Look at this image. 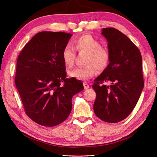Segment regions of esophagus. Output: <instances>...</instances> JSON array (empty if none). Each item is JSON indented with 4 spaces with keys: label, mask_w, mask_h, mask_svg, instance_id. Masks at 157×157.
I'll return each instance as SVG.
<instances>
[{
    "label": "esophagus",
    "mask_w": 157,
    "mask_h": 157,
    "mask_svg": "<svg viewBox=\"0 0 157 157\" xmlns=\"http://www.w3.org/2000/svg\"><path fill=\"white\" fill-rule=\"evenodd\" d=\"M83 85H84V88L85 90H86V89H88L89 88V84L87 82H83Z\"/></svg>",
    "instance_id": "34e87169"
}]
</instances>
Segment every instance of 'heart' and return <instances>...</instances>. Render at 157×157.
Listing matches in <instances>:
<instances>
[{"label":"heart","instance_id":"1","mask_svg":"<svg viewBox=\"0 0 157 157\" xmlns=\"http://www.w3.org/2000/svg\"><path fill=\"white\" fill-rule=\"evenodd\" d=\"M75 48L79 52L88 53L84 67L75 68L69 71V77L77 80H86L98 71L105 70L110 60L109 51L101 47V42L96 38L89 34L80 36L73 40ZM61 58L66 66L73 67L75 63L76 53L75 49L70 45H66L61 52Z\"/></svg>","mask_w":157,"mask_h":157}]
</instances>
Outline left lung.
Returning <instances> with one entry per match:
<instances>
[{"mask_svg": "<svg viewBox=\"0 0 157 157\" xmlns=\"http://www.w3.org/2000/svg\"><path fill=\"white\" fill-rule=\"evenodd\" d=\"M110 60L107 68L94 80L96 93L94 111L101 120L116 123L130 115L144 86L142 58L129 38L115 28H103ZM110 82L107 86L103 83Z\"/></svg>", "mask_w": 157, "mask_h": 157, "instance_id": "8db88e82", "label": "left lung"}]
</instances>
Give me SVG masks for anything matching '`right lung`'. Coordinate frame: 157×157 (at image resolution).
I'll return each instance as SVG.
<instances>
[{"label": "right lung", "instance_id": "1", "mask_svg": "<svg viewBox=\"0 0 157 157\" xmlns=\"http://www.w3.org/2000/svg\"><path fill=\"white\" fill-rule=\"evenodd\" d=\"M71 36L64 32L38 33L18 56L16 86L27 116L40 125L52 127L67 119L73 96L84 89L80 80L66 78L61 52Z\"/></svg>", "mask_w": 157, "mask_h": 157}]
</instances>
